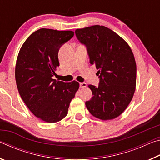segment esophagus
Wrapping results in <instances>:
<instances>
[{
	"label": "esophagus",
	"mask_w": 160,
	"mask_h": 160,
	"mask_svg": "<svg viewBox=\"0 0 160 160\" xmlns=\"http://www.w3.org/2000/svg\"><path fill=\"white\" fill-rule=\"evenodd\" d=\"M87 87V84L85 82H80V88H85Z\"/></svg>",
	"instance_id": "esophagus-1"
}]
</instances>
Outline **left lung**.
I'll use <instances>...</instances> for the list:
<instances>
[{
	"instance_id": "8db88e82",
	"label": "left lung",
	"mask_w": 160,
	"mask_h": 160,
	"mask_svg": "<svg viewBox=\"0 0 160 160\" xmlns=\"http://www.w3.org/2000/svg\"><path fill=\"white\" fill-rule=\"evenodd\" d=\"M87 48L90 63L98 70V87L89 85L93 97L85 105L94 117L111 120L122 113L133 97L136 63L128 44L112 29L94 25L75 30Z\"/></svg>"
}]
</instances>
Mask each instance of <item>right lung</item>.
Returning a JSON list of instances; mask_svg holds the SVG:
<instances>
[{
    "label": "right lung",
    "instance_id": "add662e5",
    "mask_svg": "<svg viewBox=\"0 0 160 160\" xmlns=\"http://www.w3.org/2000/svg\"><path fill=\"white\" fill-rule=\"evenodd\" d=\"M72 31L38 29L20 50L15 80L21 98L33 114L48 123H56L68 114L70 101L79 88L76 81L53 79L59 66V48L73 37Z\"/></svg>",
    "mask_w": 160,
    "mask_h": 160
}]
</instances>
